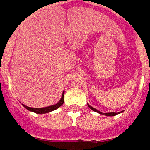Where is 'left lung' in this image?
Instances as JSON below:
<instances>
[{"label": "left lung", "instance_id": "left-lung-1", "mask_svg": "<svg viewBox=\"0 0 150 150\" xmlns=\"http://www.w3.org/2000/svg\"><path fill=\"white\" fill-rule=\"evenodd\" d=\"M88 106H89V107H90L91 110H93V111H95V112H98V113H99V114L104 115H107V116H114V115H116L117 114H119V113H115V112H110V113H102V112H100L99 111H98L97 109H95V108H94V107H92L91 106H90L89 104H88ZM121 112H122V111H121Z\"/></svg>", "mask_w": 150, "mask_h": 150}]
</instances>
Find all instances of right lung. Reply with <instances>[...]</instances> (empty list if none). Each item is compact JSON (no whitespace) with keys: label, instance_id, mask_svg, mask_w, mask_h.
Returning <instances> with one entry per match:
<instances>
[{"label":"right lung","instance_id":"right-lung-1","mask_svg":"<svg viewBox=\"0 0 150 150\" xmlns=\"http://www.w3.org/2000/svg\"><path fill=\"white\" fill-rule=\"evenodd\" d=\"M64 92H63V94H62V97L60 98V100L59 101L58 103L55 104V105H52V106H49V107H43V108H32V107H26L25 105H23V107H26L27 110H29L30 111H33L35 113H37V114H45V113H48L50 111H52L54 110L57 109L58 107H60L62 104L64 103Z\"/></svg>","mask_w":150,"mask_h":150}]
</instances>
